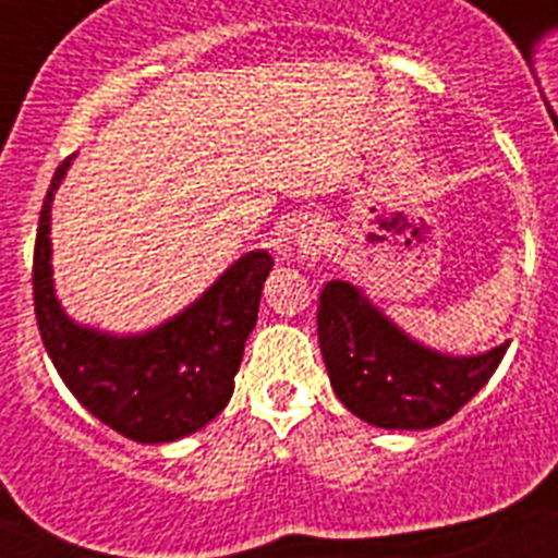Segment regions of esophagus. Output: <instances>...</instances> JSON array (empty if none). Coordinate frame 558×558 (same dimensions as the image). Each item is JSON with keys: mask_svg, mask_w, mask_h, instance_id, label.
Returning a JSON list of instances; mask_svg holds the SVG:
<instances>
[{"mask_svg": "<svg viewBox=\"0 0 558 558\" xmlns=\"http://www.w3.org/2000/svg\"><path fill=\"white\" fill-rule=\"evenodd\" d=\"M295 251H299V263H304L307 268H313L324 254V234L318 226H307V229L299 231V240H295Z\"/></svg>", "mask_w": 558, "mask_h": 558, "instance_id": "esophagus-1", "label": "esophagus"}]
</instances>
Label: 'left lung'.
<instances>
[{
    "label": "left lung",
    "mask_w": 558,
    "mask_h": 558,
    "mask_svg": "<svg viewBox=\"0 0 558 558\" xmlns=\"http://www.w3.org/2000/svg\"><path fill=\"white\" fill-rule=\"evenodd\" d=\"M318 347L335 393L354 416L386 430H427L489 383L509 343L475 357L433 352L357 288L332 279L318 295Z\"/></svg>",
    "instance_id": "8db88e82"
}]
</instances>
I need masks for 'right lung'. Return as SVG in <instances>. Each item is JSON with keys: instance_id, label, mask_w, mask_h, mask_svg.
I'll return each instance as SVG.
<instances>
[{"instance_id": "1", "label": "right lung", "mask_w": 558, "mask_h": 558, "mask_svg": "<svg viewBox=\"0 0 558 558\" xmlns=\"http://www.w3.org/2000/svg\"><path fill=\"white\" fill-rule=\"evenodd\" d=\"M69 165L72 156L52 175L33 254V299L49 360L77 402L120 436L140 445L190 436L231 399L274 259L268 251L240 256L198 302L150 332L120 338L81 327L58 304L49 265V209Z\"/></svg>"}]
</instances>
